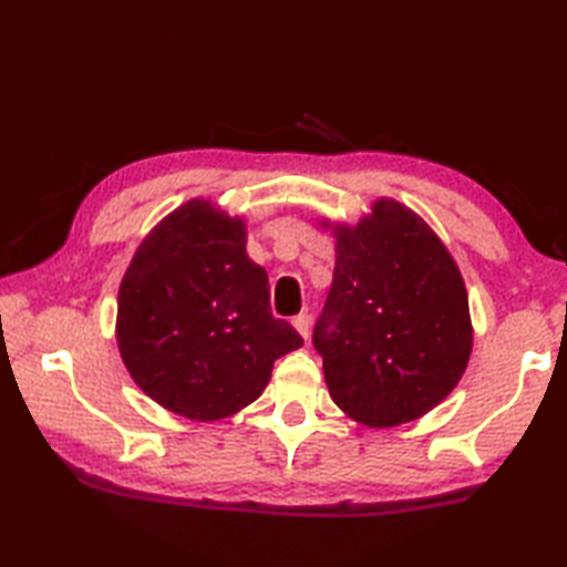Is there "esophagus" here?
Returning a JSON list of instances; mask_svg holds the SVG:
<instances>
[{"label":"esophagus","mask_w":567,"mask_h":567,"mask_svg":"<svg viewBox=\"0 0 567 567\" xmlns=\"http://www.w3.org/2000/svg\"><path fill=\"white\" fill-rule=\"evenodd\" d=\"M292 323H295V329L299 331V336H302V339H309V331H311V317L307 315V311H302V315H297V317L292 319Z\"/></svg>","instance_id":"obj_1"}]
</instances>
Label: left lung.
<instances>
[{"instance_id":"8db88e82","label":"left lung","mask_w":567,"mask_h":567,"mask_svg":"<svg viewBox=\"0 0 567 567\" xmlns=\"http://www.w3.org/2000/svg\"><path fill=\"white\" fill-rule=\"evenodd\" d=\"M333 236V282L315 327L331 400L370 429L424 416L473 351L461 270L429 224L388 197Z\"/></svg>"}]
</instances>
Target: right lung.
<instances>
[{"instance_id": "add662e5", "label": "right lung", "mask_w": 567, "mask_h": 567, "mask_svg": "<svg viewBox=\"0 0 567 567\" xmlns=\"http://www.w3.org/2000/svg\"><path fill=\"white\" fill-rule=\"evenodd\" d=\"M116 343L151 400L192 421L256 402L275 360L302 346L270 311L268 272L246 252V224L189 199L143 238L118 287Z\"/></svg>"}]
</instances>
